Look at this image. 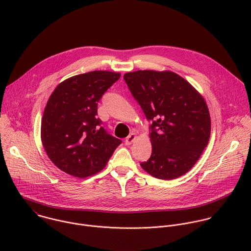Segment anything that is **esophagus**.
I'll return each mask as SVG.
<instances>
[{
    "label": "esophagus",
    "instance_id": "obj_1",
    "mask_svg": "<svg viewBox=\"0 0 251 251\" xmlns=\"http://www.w3.org/2000/svg\"><path fill=\"white\" fill-rule=\"evenodd\" d=\"M136 138H137L136 134H134V133L130 134V135L126 138V140H125V144H126V145H131L132 143L136 140Z\"/></svg>",
    "mask_w": 251,
    "mask_h": 251
}]
</instances>
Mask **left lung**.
Listing matches in <instances>:
<instances>
[{
    "label": "left lung",
    "instance_id": "1",
    "mask_svg": "<svg viewBox=\"0 0 251 251\" xmlns=\"http://www.w3.org/2000/svg\"><path fill=\"white\" fill-rule=\"evenodd\" d=\"M132 95L152 120V155L142 169L173 180L188 173L210 137V115L202 95L171 70H137L124 75Z\"/></svg>",
    "mask_w": 251,
    "mask_h": 251
}]
</instances>
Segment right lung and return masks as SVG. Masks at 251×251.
Segmentation results:
<instances>
[{"label":"right lung","mask_w":251,"mask_h":251,"mask_svg":"<svg viewBox=\"0 0 251 251\" xmlns=\"http://www.w3.org/2000/svg\"><path fill=\"white\" fill-rule=\"evenodd\" d=\"M120 76L107 70L90 71L61 81L50 94L41 138L48 157L59 170L81 178L95 175L121 144L96 118L98 101Z\"/></svg>","instance_id":"obj_1"}]
</instances>
